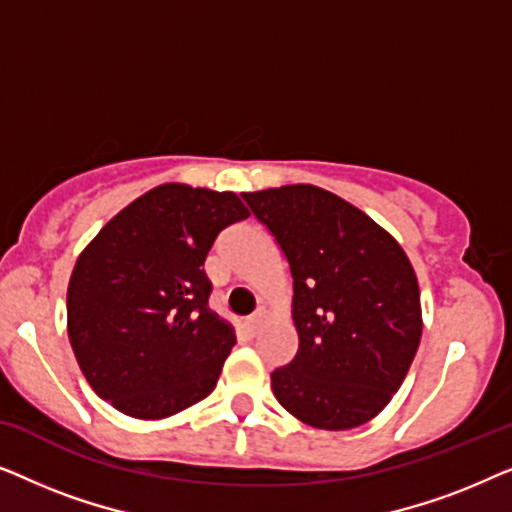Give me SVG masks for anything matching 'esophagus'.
<instances>
[{
  "instance_id": "34e87169",
  "label": "esophagus",
  "mask_w": 512,
  "mask_h": 512,
  "mask_svg": "<svg viewBox=\"0 0 512 512\" xmlns=\"http://www.w3.org/2000/svg\"><path fill=\"white\" fill-rule=\"evenodd\" d=\"M265 319H268V312H265V310H256L254 314H251V317L247 319V328H249V333H251V335H256L258 331H261V326L265 324Z\"/></svg>"
}]
</instances>
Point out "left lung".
I'll return each mask as SVG.
<instances>
[{
	"label": "left lung",
	"instance_id": "obj_1",
	"mask_svg": "<svg viewBox=\"0 0 512 512\" xmlns=\"http://www.w3.org/2000/svg\"><path fill=\"white\" fill-rule=\"evenodd\" d=\"M293 277L298 352L270 375L300 422L347 431L380 415L422 340V303L401 244L352 202L312 184L242 193Z\"/></svg>",
	"mask_w": 512,
	"mask_h": 512
}]
</instances>
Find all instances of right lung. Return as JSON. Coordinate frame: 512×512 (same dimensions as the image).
Returning a JSON list of instances; mask_svg holds the SVG:
<instances>
[{"label":"right lung","instance_id":"obj_1","mask_svg":"<svg viewBox=\"0 0 512 512\" xmlns=\"http://www.w3.org/2000/svg\"><path fill=\"white\" fill-rule=\"evenodd\" d=\"M230 191L151 188L97 233L69 277L67 333L90 387L118 412L165 419L212 394L235 328L209 310L205 258L247 219Z\"/></svg>","mask_w":512,"mask_h":512}]
</instances>
